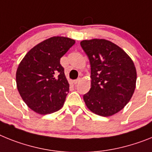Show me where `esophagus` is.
Instances as JSON below:
<instances>
[{"mask_svg":"<svg viewBox=\"0 0 152 152\" xmlns=\"http://www.w3.org/2000/svg\"><path fill=\"white\" fill-rule=\"evenodd\" d=\"M80 81V79L79 78V79H77V80H74V81H73V84H75V85H76V84H77Z\"/></svg>","mask_w":152,"mask_h":152,"instance_id":"esophagus-1","label":"esophagus"}]
</instances>
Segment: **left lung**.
I'll return each mask as SVG.
<instances>
[{
	"label": "left lung",
	"mask_w": 152,
	"mask_h": 152,
	"mask_svg": "<svg viewBox=\"0 0 152 152\" xmlns=\"http://www.w3.org/2000/svg\"><path fill=\"white\" fill-rule=\"evenodd\" d=\"M89 57L91 89L83 96L87 108L108 117L122 110L130 101L136 85V69L122 48L104 39L80 42Z\"/></svg>",
	"instance_id": "obj_1"
}]
</instances>
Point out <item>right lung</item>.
<instances>
[{"mask_svg":"<svg viewBox=\"0 0 152 152\" xmlns=\"http://www.w3.org/2000/svg\"><path fill=\"white\" fill-rule=\"evenodd\" d=\"M75 40L53 37L38 43L27 53L16 72L18 92L30 109L40 115L62 108L69 89L60 58Z\"/></svg>","mask_w":152,"mask_h":152,"instance_id":"add662e5","label":"right lung"}]
</instances>
